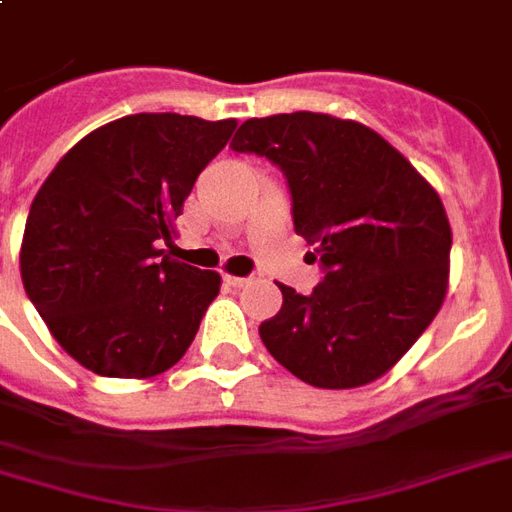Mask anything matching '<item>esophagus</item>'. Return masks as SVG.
Wrapping results in <instances>:
<instances>
[{
  "mask_svg": "<svg viewBox=\"0 0 512 512\" xmlns=\"http://www.w3.org/2000/svg\"><path fill=\"white\" fill-rule=\"evenodd\" d=\"M225 282L230 287H244L249 285V276H233V274H225Z\"/></svg>",
  "mask_w": 512,
  "mask_h": 512,
  "instance_id": "obj_1",
  "label": "esophagus"
}]
</instances>
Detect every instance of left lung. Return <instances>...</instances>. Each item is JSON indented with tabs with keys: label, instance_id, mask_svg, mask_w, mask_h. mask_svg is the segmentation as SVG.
<instances>
[{
	"label": "left lung",
	"instance_id": "left-lung-1",
	"mask_svg": "<svg viewBox=\"0 0 512 512\" xmlns=\"http://www.w3.org/2000/svg\"><path fill=\"white\" fill-rule=\"evenodd\" d=\"M285 170L295 233L325 279L312 295L279 285L260 339L314 388H361L407 355L450 282L448 214L410 160L361 121L331 113L249 119L230 143Z\"/></svg>",
	"mask_w": 512,
	"mask_h": 512
}]
</instances>
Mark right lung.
Masks as SVG:
<instances>
[{"mask_svg": "<svg viewBox=\"0 0 512 512\" xmlns=\"http://www.w3.org/2000/svg\"><path fill=\"white\" fill-rule=\"evenodd\" d=\"M236 119L135 113L108 121L56 162L34 195L21 279L67 355L102 377L168 372L195 339L222 276L160 244Z\"/></svg>", "mask_w": 512, "mask_h": 512, "instance_id": "obj_1", "label": "right lung"}]
</instances>
